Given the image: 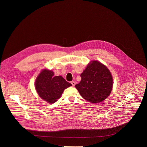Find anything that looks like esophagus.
Instances as JSON below:
<instances>
[{
  "label": "esophagus",
  "mask_w": 147,
  "mask_h": 147,
  "mask_svg": "<svg viewBox=\"0 0 147 147\" xmlns=\"http://www.w3.org/2000/svg\"><path fill=\"white\" fill-rule=\"evenodd\" d=\"M71 85H72V86H75V85H76V82L75 81H71Z\"/></svg>",
  "instance_id": "1"
}]
</instances>
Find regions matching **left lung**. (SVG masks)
Listing matches in <instances>:
<instances>
[{
    "instance_id": "obj_1",
    "label": "left lung",
    "mask_w": 147,
    "mask_h": 147,
    "mask_svg": "<svg viewBox=\"0 0 147 147\" xmlns=\"http://www.w3.org/2000/svg\"><path fill=\"white\" fill-rule=\"evenodd\" d=\"M81 80L75 86L81 96L91 103L105 100L111 93L113 80L111 73L106 66L92 61L81 74Z\"/></svg>"
}]
</instances>
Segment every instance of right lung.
Wrapping results in <instances>:
<instances>
[{
	"label": "right lung",
	"instance_id": "1",
	"mask_svg": "<svg viewBox=\"0 0 147 147\" xmlns=\"http://www.w3.org/2000/svg\"><path fill=\"white\" fill-rule=\"evenodd\" d=\"M53 71L45 69L36 79L35 87L40 98L49 103L55 102L61 97L64 89L71 84L62 76H54Z\"/></svg>",
	"mask_w": 147,
	"mask_h": 147
}]
</instances>
